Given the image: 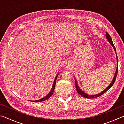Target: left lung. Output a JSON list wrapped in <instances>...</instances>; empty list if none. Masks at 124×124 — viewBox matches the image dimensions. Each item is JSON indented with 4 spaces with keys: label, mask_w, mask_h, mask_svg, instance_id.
Listing matches in <instances>:
<instances>
[{
    "label": "left lung",
    "mask_w": 124,
    "mask_h": 124,
    "mask_svg": "<svg viewBox=\"0 0 124 124\" xmlns=\"http://www.w3.org/2000/svg\"><path fill=\"white\" fill-rule=\"evenodd\" d=\"M106 38L108 39V40L109 41V43L114 48V51L115 52V53H116V60H117V62H118L117 61V54H116V49H115V47L114 46V44H113V41H112V38H111V37L110 36V35L108 34V33L107 32L106 33ZM118 69H117V68H116V72H115V75L114 77V78H113V80L112 82H111V83L110 84V85L108 86L106 88V89L104 90L102 92H101V93H99L98 94H96V95H89V94H87L86 93H85V92H84L82 90H81L80 88L79 87L78 85V83H77V81L76 80V79L75 80V87H76V90L78 92V93L80 95H81V96H83V97H85V98H96V97H100V96H101V95H102L105 92H106V91H107L108 90L110 89V88L113 85V84H114V83L115 82V80H116V76H117V70Z\"/></svg>",
    "instance_id": "8db88e82"
}]
</instances>
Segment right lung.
<instances>
[{"instance_id": "obj_1", "label": "right lung", "mask_w": 124, "mask_h": 124, "mask_svg": "<svg viewBox=\"0 0 124 124\" xmlns=\"http://www.w3.org/2000/svg\"><path fill=\"white\" fill-rule=\"evenodd\" d=\"M58 74L56 75V77H55V79L54 80V83H53V85H52V88H51V90L50 92H49V93L47 94V95L45 96V97L44 98H41L40 100H35V101H30L31 102H42V101H45V100H47L49 99V98L51 97V96L52 95V94L54 93V87H55V84H56V79H57V78L58 76Z\"/></svg>"}]
</instances>
